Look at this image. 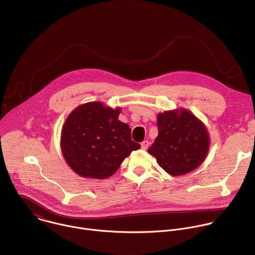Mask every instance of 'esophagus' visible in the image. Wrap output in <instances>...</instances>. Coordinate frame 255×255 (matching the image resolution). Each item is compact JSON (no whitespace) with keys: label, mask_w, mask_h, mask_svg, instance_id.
I'll return each instance as SVG.
<instances>
[{"label":"esophagus","mask_w":255,"mask_h":255,"mask_svg":"<svg viewBox=\"0 0 255 255\" xmlns=\"http://www.w3.org/2000/svg\"><path fill=\"white\" fill-rule=\"evenodd\" d=\"M148 146H149V142H148L147 140H145V141H143V142L141 143V148H142L143 150H146V149L148 148Z\"/></svg>","instance_id":"34e87169"}]
</instances>
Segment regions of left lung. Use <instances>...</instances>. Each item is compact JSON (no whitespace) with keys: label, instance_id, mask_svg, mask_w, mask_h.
Segmentation results:
<instances>
[{"label":"left lung","instance_id":"left-lung-1","mask_svg":"<svg viewBox=\"0 0 255 255\" xmlns=\"http://www.w3.org/2000/svg\"><path fill=\"white\" fill-rule=\"evenodd\" d=\"M157 127L148 153L169 175L187 174L204 162L211 144L209 131L192 112L176 108L158 113Z\"/></svg>","mask_w":255,"mask_h":255}]
</instances>
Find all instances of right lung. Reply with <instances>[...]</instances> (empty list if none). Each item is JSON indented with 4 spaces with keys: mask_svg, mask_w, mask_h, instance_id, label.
Listing matches in <instances>:
<instances>
[{
    "mask_svg": "<svg viewBox=\"0 0 255 255\" xmlns=\"http://www.w3.org/2000/svg\"><path fill=\"white\" fill-rule=\"evenodd\" d=\"M121 107L102 102L78 106L67 116L60 135V149L68 166L82 177L105 179L140 144L132 141L131 129L118 117Z\"/></svg>",
    "mask_w": 255,
    "mask_h": 255,
    "instance_id": "right-lung-1",
    "label": "right lung"
}]
</instances>
